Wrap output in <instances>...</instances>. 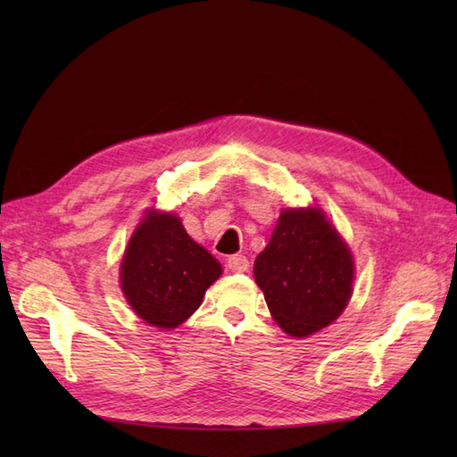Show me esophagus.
<instances>
[{"label":"esophagus","instance_id":"esophagus-1","mask_svg":"<svg viewBox=\"0 0 457 457\" xmlns=\"http://www.w3.org/2000/svg\"><path fill=\"white\" fill-rule=\"evenodd\" d=\"M227 265L232 272H245L247 269H250V261H247L245 255H230Z\"/></svg>","mask_w":457,"mask_h":457}]
</instances>
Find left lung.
<instances>
[{
    "label": "left lung",
    "mask_w": 457,
    "mask_h": 457,
    "mask_svg": "<svg viewBox=\"0 0 457 457\" xmlns=\"http://www.w3.org/2000/svg\"><path fill=\"white\" fill-rule=\"evenodd\" d=\"M253 276L276 324L307 337L347 307L354 261L320 207H287L255 259Z\"/></svg>",
    "instance_id": "obj_1"
}]
</instances>
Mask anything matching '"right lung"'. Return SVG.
<instances>
[{
    "mask_svg": "<svg viewBox=\"0 0 457 457\" xmlns=\"http://www.w3.org/2000/svg\"><path fill=\"white\" fill-rule=\"evenodd\" d=\"M220 272V262L188 237L181 219L148 210L123 253L120 284L137 316L171 329L195 314Z\"/></svg>",
    "mask_w": 457,
    "mask_h": 457,
    "instance_id": "obj_1",
    "label": "right lung"
}]
</instances>
